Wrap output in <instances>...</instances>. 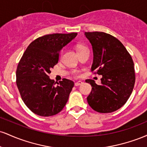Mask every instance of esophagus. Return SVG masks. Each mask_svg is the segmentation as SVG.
I'll return each mask as SVG.
<instances>
[{"mask_svg": "<svg viewBox=\"0 0 147 147\" xmlns=\"http://www.w3.org/2000/svg\"><path fill=\"white\" fill-rule=\"evenodd\" d=\"M82 84H83V82H81V81H79V82H76V83L75 84V86H81Z\"/></svg>", "mask_w": 147, "mask_h": 147, "instance_id": "1", "label": "esophagus"}]
</instances>
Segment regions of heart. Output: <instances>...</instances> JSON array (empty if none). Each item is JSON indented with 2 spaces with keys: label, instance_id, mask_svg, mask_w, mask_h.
<instances>
[{
  "label": "heart",
  "instance_id": "b5f03b06",
  "mask_svg": "<svg viewBox=\"0 0 147 147\" xmlns=\"http://www.w3.org/2000/svg\"><path fill=\"white\" fill-rule=\"evenodd\" d=\"M86 48V47L84 46V45H79L78 47H77V52H79L81 51V50H84V49ZM72 75L74 76V77H79L80 76V72H79L78 70H73V71L72 72Z\"/></svg>",
  "mask_w": 147,
  "mask_h": 147
}]
</instances>
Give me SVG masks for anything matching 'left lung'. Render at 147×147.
<instances>
[{"instance_id": "8db88e82", "label": "left lung", "mask_w": 147, "mask_h": 147, "mask_svg": "<svg viewBox=\"0 0 147 147\" xmlns=\"http://www.w3.org/2000/svg\"><path fill=\"white\" fill-rule=\"evenodd\" d=\"M93 50L91 72L102 75V84L86 79L92 86L87 101L101 113H112L124 106L132 93L136 82L131 55L117 38L102 32H85Z\"/></svg>"}]
</instances>
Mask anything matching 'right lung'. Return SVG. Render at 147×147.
Here are the masks:
<instances>
[{
    "label": "right lung",
    "mask_w": 147,
    "mask_h": 147,
    "mask_svg": "<svg viewBox=\"0 0 147 147\" xmlns=\"http://www.w3.org/2000/svg\"><path fill=\"white\" fill-rule=\"evenodd\" d=\"M77 35L57 33L40 36L23 53L16 69V85L23 102L34 113L55 115L68 102L74 82L64 78L56 84L48 74L58 63L60 50Z\"/></svg>",
    "instance_id": "obj_1"
}]
</instances>
